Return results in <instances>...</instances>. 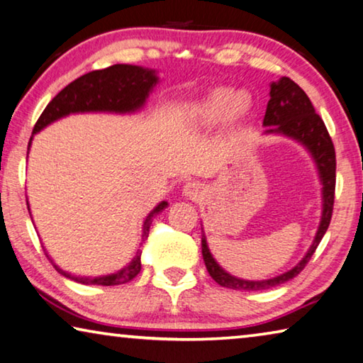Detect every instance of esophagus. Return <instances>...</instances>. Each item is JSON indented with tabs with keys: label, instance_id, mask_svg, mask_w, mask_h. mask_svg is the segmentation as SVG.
<instances>
[{
	"label": "esophagus",
	"instance_id": "1",
	"mask_svg": "<svg viewBox=\"0 0 363 363\" xmlns=\"http://www.w3.org/2000/svg\"><path fill=\"white\" fill-rule=\"evenodd\" d=\"M203 192V187H202V184L200 182H187L186 186L182 187V194L186 195V197H189V199H197L200 194Z\"/></svg>",
	"mask_w": 363,
	"mask_h": 363
}]
</instances>
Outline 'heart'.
<instances>
[{
    "label": "heart",
    "mask_w": 363,
    "mask_h": 363,
    "mask_svg": "<svg viewBox=\"0 0 363 363\" xmlns=\"http://www.w3.org/2000/svg\"><path fill=\"white\" fill-rule=\"evenodd\" d=\"M252 100L245 90L213 87L195 100L186 103L182 118L192 129H205L220 123L224 132H231L250 113Z\"/></svg>",
    "instance_id": "heart-1"
}]
</instances>
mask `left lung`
Instances as JSON below:
<instances>
[{
	"label": "left lung",
	"mask_w": 363,
	"mask_h": 363,
	"mask_svg": "<svg viewBox=\"0 0 363 363\" xmlns=\"http://www.w3.org/2000/svg\"><path fill=\"white\" fill-rule=\"evenodd\" d=\"M264 129L263 134H276L284 135L289 139L296 140L297 143L306 148L310 153L313 163L318 171L320 182H321V200H323V210H321L320 226L316 229L315 239L307 254L298 262L294 268L287 269L286 273L274 276L269 279L262 281H250L235 278L229 274L226 269L218 264L213 258L211 252L206 244V235L202 228V255L205 267L208 273L218 284L223 287H229L234 291H263L283 284L286 281L302 272L306 268L313 252L318 247L320 240L323 239L328 226H330L331 215H333V203H335V187H336V153L335 145H333L331 137L328 134L326 125L318 114L315 113L312 101L298 85L289 77H281L276 82L269 85V101L267 105V113L263 118Z\"/></svg>",
	"instance_id": "8db88e82"
}]
</instances>
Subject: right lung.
Segmentation results:
<instances>
[{
  "label": "right lung",
  "instance_id": "obj_1",
  "mask_svg": "<svg viewBox=\"0 0 363 363\" xmlns=\"http://www.w3.org/2000/svg\"><path fill=\"white\" fill-rule=\"evenodd\" d=\"M160 77L157 71L142 66L132 65H114L101 71H91L84 74L62 89L53 100L48 103V106L43 109L42 116L38 118L35 128H33L30 142H28V150H30L32 139L37 132L43 130L47 125L53 124L55 121L66 118L69 114L77 113H113V114H132L140 111L145 106V101L152 90L157 87ZM168 202H160L155 208L148 213V216L143 221L142 238H148L150 231L152 218L157 213L163 211ZM28 213L30 206L27 202ZM139 250L135 257L128 263V267L121 268L119 272L103 276H76L69 272L61 269L57 264L51 260L57 273H61L66 278L76 281L80 284H99V286H116L129 283L139 274L142 263H140Z\"/></svg>",
  "mask_w": 363,
  "mask_h": 363
}]
</instances>
